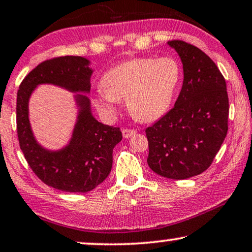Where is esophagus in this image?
<instances>
[{
  "instance_id": "1",
  "label": "esophagus",
  "mask_w": 252,
  "mask_h": 252,
  "mask_svg": "<svg viewBox=\"0 0 252 252\" xmlns=\"http://www.w3.org/2000/svg\"><path fill=\"white\" fill-rule=\"evenodd\" d=\"M122 133H123V137H124V138H129V137H131V136L135 135V133H137V130H135V129H128V128H126V129H123V130H122Z\"/></svg>"
}]
</instances>
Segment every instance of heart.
Instances as JSON below:
<instances>
[{
    "label": "heart",
    "instance_id": "1",
    "mask_svg": "<svg viewBox=\"0 0 252 252\" xmlns=\"http://www.w3.org/2000/svg\"><path fill=\"white\" fill-rule=\"evenodd\" d=\"M181 79L182 69L175 59H133L103 73L93 103L103 116L113 117L119 100L126 98L135 119L151 122L169 109Z\"/></svg>",
    "mask_w": 252,
    "mask_h": 252
}]
</instances>
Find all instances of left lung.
<instances>
[{"label":"left lung","instance_id":"1","mask_svg":"<svg viewBox=\"0 0 252 252\" xmlns=\"http://www.w3.org/2000/svg\"><path fill=\"white\" fill-rule=\"evenodd\" d=\"M168 45L183 64V85L175 105L146 128L147 163L158 175L184 180L209 168L228 131L227 86L203 50L182 40Z\"/></svg>","mask_w":252,"mask_h":252}]
</instances>
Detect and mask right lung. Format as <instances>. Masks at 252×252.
I'll return each instance as SVG.
<instances>
[{"instance_id": "obj_1", "label": "right lung", "mask_w": 252, "mask_h": 252, "mask_svg": "<svg viewBox=\"0 0 252 252\" xmlns=\"http://www.w3.org/2000/svg\"><path fill=\"white\" fill-rule=\"evenodd\" d=\"M82 56H60L40 63L23 79L17 92V135L33 173L47 186L64 192H87L107 179L113 166V149L122 140L120 128L93 117L87 96L77 94L78 120L72 138L60 151L36 143L29 121V99L39 84H54L71 92H90L92 70Z\"/></svg>"}]
</instances>
